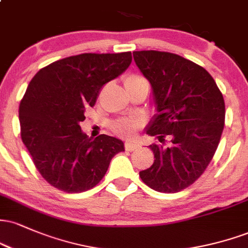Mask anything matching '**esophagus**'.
<instances>
[{
    "label": "esophagus",
    "instance_id": "esophagus-1",
    "mask_svg": "<svg viewBox=\"0 0 248 248\" xmlns=\"http://www.w3.org/2000/svg\"><path fill=\"white\" fill-rule=\"evenodd\" d=\"M124 148H126L127 152H133V150H135L136 148H138V144L133 143V142H126V144H124Z\"/></svg>",
    "mask_w": 248,
    "mask_h": 248
}]
</instances>
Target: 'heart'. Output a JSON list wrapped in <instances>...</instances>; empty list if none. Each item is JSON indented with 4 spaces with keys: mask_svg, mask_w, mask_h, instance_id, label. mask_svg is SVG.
<instances>
[{
    "mask_svg": "<svg viewBox=\"0 0 248 248\" xmlns=\"http://www.w3.org/2000/svg\"><path fill=\"white\" fill-rule=\"evenodd\" d=\"M146 81L143 78L140 76H128L126 79H124V86H129V85L138 84V82H143ZM140 127V122L138 120H133V119H126V120H120L118 121L114 124V130L118 134H120L122 136H127V138H130L135 134L136 129Z\"/></svg>",
    "mask_w": 248,
    "mask_h": 248,
    "instance_id": "b5f03b06",
    "label": "heart"
}]
</instances>
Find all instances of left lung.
Returning <instances> with one entry per match:
<instances>
[{
	"mask_svg": "<svg viewBox=\"0 0 248 248\" xmlns=\"http://www.w3.org/2000/svg\"><path fill=\"white\" fill-rule=\"evenodd\" d=\"M134 61L152 85L156 114L147 134L161 143L150 144L153 166L140 171L155 191L172 193L195 183L211 162L225 122L221 92L205 69L162 51H134Z\"/></svg>",
	"mask_w": 248,
	"mask_h": 248,
	"instance_id": "obj_1",
	"label": "left lung"
}]
</instances>
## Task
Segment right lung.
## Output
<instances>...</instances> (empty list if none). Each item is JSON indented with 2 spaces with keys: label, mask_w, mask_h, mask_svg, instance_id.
Masks as SVG:
<instances>
[{
  "label": "right lung",
  "mask_w": 248,
  "mask_h": 248,
  "mask_svg": "<svg viewBox=\"0 0 248 248\" xmlns=\"http://www.w3.org/2000/svg\"><path fill=\"white\" fill-rule=\"evenodd\" d=\"M132 62V52L81 53L43 67L19 104L21 138L43 178L64 192L87 191L106 173L124 142L81 132L85 110L101 87Z\"/></svg>",
  "instance_id": "1"
}]
</instances>
